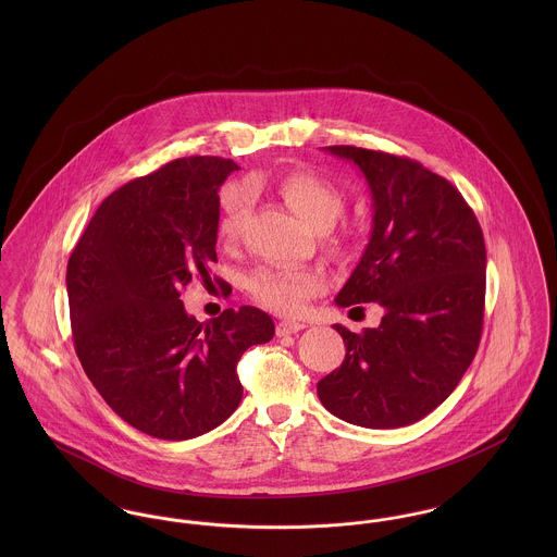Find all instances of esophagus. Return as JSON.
I'll list each match as a JSON object with an SVG mask.
<instances>
[{"mask_svg": "<svg viewBox=\"0 0 557 557\" xmlns=\"http://www.w3.org/2000/svg\"><path fill=\"white\" fill-rule=\"evenodd\" d=\"M300 330H305V323H300V321H280L275 327L277 336H290Z\"/></svg>", "mask_w": 557, "mask_h": 557, "instance_id": "1", "label": "esophagus"}]
</instances>
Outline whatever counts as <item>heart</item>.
I'll use <instances>...</instances> for the list:
<instances>
[{
  "mask_svg": "<svg viewBox=\"0 0 557 557\" xmlns=\"http://www.w3.org/2000/svg\"><path fill=\"white\" fill-rule=\"evenodd\" d=\"M282 196L311 230L319 234L334 227L345 211V198L341 189L325 182L315 173L296 171L282 182ZM246 214V200L232 196L225 202L221 216V238L238 236L242 219ZM323 284L318 271L309 269H284V267H261L248 280V290L259 305L280 315H298L305 311L307 300L319 292Z\"/></svg>",
  "mask_w": 557,
  "mask_h": 557,
  "instance_id": "b5f03b06",
  "label": "heart"
}]
</instances>
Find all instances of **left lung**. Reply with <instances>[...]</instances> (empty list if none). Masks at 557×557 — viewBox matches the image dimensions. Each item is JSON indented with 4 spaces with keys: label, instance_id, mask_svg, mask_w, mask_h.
I'll return each instance as SVG.
<instances>
[{
    "label": "left lung",
    "instance_id": "1",
    "mask_svg": "<svg viewBox=\"0 0 557 557\" xmlns=\"http://www.w3.org/2000/svg\"><path fill=\"white\" fill-rule=\"evenodd\" d=\"M323 150L357 164L373 209L370 242L336 305L377 302L384 318L361 334L334 325L345 361L319 380V400L348 424H416L476 355L486 282L480 223L445 177L416 160L355 146Z\"/></svg>",
    "mask_w": 557,
    "mask_h": 557
}]
</instances>
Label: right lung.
Masks as SVG:
<instances>
[{
	"mask_svg": "<svg viewBox=\"0 0 557 557\" xmlns=\"http://www.w3.org/2000/svg\"><path fill=\"white\" fill-rule=\"evenodd\" d=\"M239 166L219 157L177 159L112 191L66 267L81 366L127 424L187 441L223 424L242 400L236 366L275 325L257 307L200 323L182 288L211 280L219 187Z\"/></svg>",
	"mask_w": 557,
	"mask_h": 557,
	"instance_id": "1",
	"label": "right lung"
}]
</instances>
